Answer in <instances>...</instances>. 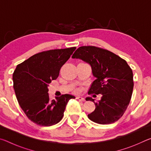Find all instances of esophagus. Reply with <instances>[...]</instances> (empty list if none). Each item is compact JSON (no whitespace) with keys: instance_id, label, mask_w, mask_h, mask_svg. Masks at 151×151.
Masks as SVG:
<instances>
[{"instance_id":"1","label":"esophagus","mask_w":151,"mask_h":151,"mask_svg":"<svg viewBox=\"0 0 151 151\" xmlns=\"http://www.w3.org/2000/svg\"><path fill=\"white\" fill-rule=\"evenodd\" d=\"M76 99H77V100H78V101H83V102H84V101H85V99H84V98H83V97H81V96H77L76 98Z\"/></svg>"}]
</instances>
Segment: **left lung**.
Returning <instances> with one entry per match:
<instances>
[{
    "label": "left lung",
    "instance_id": "1",
    "mask_svg": "<svg viewBox=\"0 0 151 151\" xmlns=\"http://www.w3.org/2000/svg\"><path fill=\"white\" fill-rule=\"evenodd\" d=\"M73 58H80L90 64L96 77L88 94H101L99 103L91 97L95 110L88 114L96 123L108 124L116 122L123 115L133 90V74L126 60L106 49L95 46H83L76 49Z\"/></svg>",
    "mask_w": 151,
    "mask_h": 151
}]
</instances>
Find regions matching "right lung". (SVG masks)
Segmentation results:
<instances>
[{
  "instance_id": "obj_1",
  "label": "right lung",
  "mask_w": 151,
  "mask_h": 151,
  "mask_svg": "<svg viewBox=\"0 0 151 151\" xmlns=\"http://www.w3.org/2000/svg\"><path fill=\"white\" fill-rule=\"evenodd\" d=\"M76 47L42 51L18 65L12 75L17 101L28 119L40 126L49 127L61 121L68 101L65 94L50 101L48 86L59 75L61 67Z\"/></svg>"
}]
</instances>
